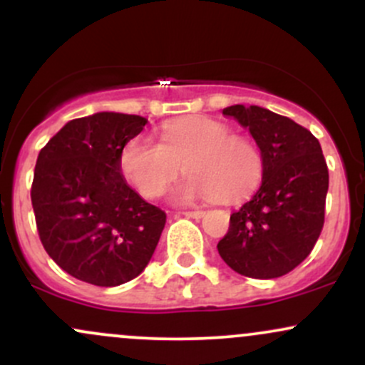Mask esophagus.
<instances>
[{
    "instance_id": "esophagus-1",
    "label": "esophagus",
    "mask_w": 365,
    "mask_h": 365,
    "mask_svg": "<svg viewBox=\"0 0 365 365\" xmlns=\"http://www.w3.org/2000/svg\"><path fill=\"white\" fill-rule=\"evenodd\" d=\"M184 215H186V217H193V219H200V217H203V210H186V212H182Z\"/></svg>"
}]
</instances>
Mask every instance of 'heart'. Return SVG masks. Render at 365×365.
<instances>
[{
    "mask_svg": "<svg viewBox=\"0 0 365 365\" xmlns=\"http://www.w3.org/2000/svg\"><path fill=\"white\" fill-rule=\"evenodd\" d=\"M120 168L144 198H156L184 168L179 197L237 202L252 193L262 178L261 153L252 140L231 134L222 121L205 116L167 121L160 144L134 137L123 146Z\"/></svg>",
    "mask_w": 365,
    "mask_h": 365,
    "instance_id": "1",
    "label": "heart"
}]
</instances>
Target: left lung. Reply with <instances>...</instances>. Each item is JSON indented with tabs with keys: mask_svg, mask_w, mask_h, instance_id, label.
I'll list each match as a JSON object with an SVG mask.
<instances>
[{
	"mask_svg": "<svg viewBox=\"0 0 365 365\" xmlns=\"http://www.w3.org/2000/svg\"><path fill=\"white\" fill-rule=\"evenodd\" d=\"M261 150L262 182L250 202L231 214L219 256L237 273L278 278L301 264L324 228L329 170L319 139L287 116L259 106L222 109Z\"/></svg>",
	"mask_w": 365,
	"mask_h": 365,
	"instance_id": "8db88e82",
	"label": "left lung"
}]
</instances>
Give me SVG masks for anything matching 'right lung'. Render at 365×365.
I'll use <instances>...</instances> for the list:
<instances>
[{
	"mask_svg": "<svg viewBox=\"0 0 365 365\" xmlns=\"http://www.w3.org/2000/svg\"><path fill=\"white\" fill-rule=\"evenodd\" d=\"M148 123L123 113L71 120L38 155L31 186L40 240L66 273L99 287L140 275L167 214L120 174V155Z\"/></svg>",
	"mask_w": 365,
	"mask_h": 365,
	"instance_id": "obj_1",
	"label": "right lung"
}]
</instances>
